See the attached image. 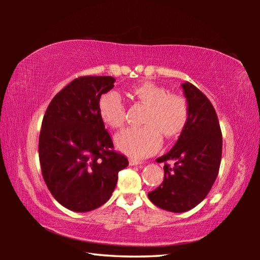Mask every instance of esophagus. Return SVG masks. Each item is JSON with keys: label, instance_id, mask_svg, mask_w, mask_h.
Returning a JSON list of instances; mask_svg holds the SVG:
<instances>
[{"label": "esophagus", "instance_id": "1", "mask_svg": "<svg viewBox=\"0 0 260 260\" xmlns=\"http://www.w3.org/2000/svg\"><path fill=\"white\" fill-rule=\"evenodd\" d=\"M141 164H142V161L133 159V158H131V159H129V165L131 166H136V165H141Z\"/></svg>", "mask_w": 260, "mask_h": 260}]
</instances>
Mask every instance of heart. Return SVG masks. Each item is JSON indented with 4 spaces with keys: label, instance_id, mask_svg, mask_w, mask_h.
I'll return each instance as SVG.
<instances>
[{
    "label": "heart",
    "instance_id": "1",
    "mask_svg": "<svg viewBox=\"0 0 260 260\" xmlns=\"http://www.w3.org/2000/svg\"><path fill=\"white\" fill-rule=\"evenodd\" d=\"M131 93L149 107L143 127H128L114 138L119 151L134 159H142L158 151L161 134L175 139L186 128L189 120V104L181 95L169 94L165 87L151 81L134 86ZM98 110L100 118L111 128H119L125 121V104L120 95L109 90L100 96Z\"/></svg>",
    "mask_w": 260,
    "mask_h": 260
}]
</instances>
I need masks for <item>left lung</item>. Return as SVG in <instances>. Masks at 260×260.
<instances>
[{
    "mask_svg": "<svg viewBox=\"0 0 260 260\" xmlns=\"http://www.w3.org/2000/svg\"><path fill=\"white\" fill-rule=\"evenodd\" d=\"M189 104V120L177 143L158 162L164 166V180L148 193L158 208L186 212L199 205L218 177L222 152V135L217 113L208 98L190 82L181 85Z\"/></svg>",
    "mask_w": 260,
    "mask_h": 260,
    "instance_id": "left-lung-1",
    "label": "left lung"
}]
</instances>
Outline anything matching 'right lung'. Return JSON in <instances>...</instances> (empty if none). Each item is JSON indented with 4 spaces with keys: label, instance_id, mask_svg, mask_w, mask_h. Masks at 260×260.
<instances>
[{
    "label": "right lung",
    "instance_id": "obj_1",
    "mask_svg": "<svg viewBox=\"0 0 260 260\" xmlns=\"http://www.w3.org/2000/svg\"><path fill=\"white\" fill-rule=\"evenodd\" d=\"M112 77H81L63 88L48 107L39 138L43 179L55 200L74 212L108 202L118 172L128 165L112 150L111 136L100 118V96L111 90Z\"/></svg>",
    "mask_w": 260,
    "mask_h": 260
}]
</instances>
